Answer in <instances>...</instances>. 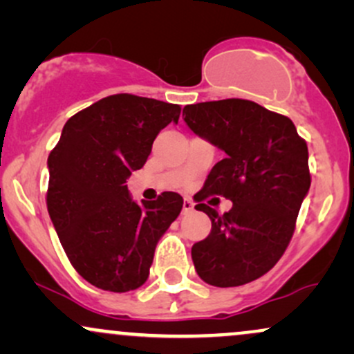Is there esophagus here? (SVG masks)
I'll list each match as a JSON object with an SVG mask.
<instances>
[{"instance_id":"esophagus-1","label":"esophagus","mask_w":354,"mask_h":354,"mask_svg":"<svg viewBox=\"0 0 354 354\" xmlns=\"http://www.w3.org/2000/svg\"><path fill=\"white\" fill-rule=\"evenodd\" d=\"M193 208H194V203L191 201V200H188V198H185V201H183V213H191V211H193Z\"/></svg>"}]
</instances>
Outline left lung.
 I'll return each instance as SVG.
<instances>
[{"label": "left lung", "instance_id": "obj_1", "mask_svg": "<svg viewBox=\"0 0 354 354\" xmlns=\"http://www.w3.org/2000/svg\"><path fill=\"white\" fill-rule=\"evenodd\" d=\"M183 116L194 135L225 151L194 194V208L211 219V233L191 248L196 273L218 288L254 281L278 263L293 236L311 185L306 141L290 118L254 101L188 104ZM211 194L231 199L234 208L218 215L204 203Z\"/></svg>", "mask_w": 354, "mask_h": 354}]
</instances>
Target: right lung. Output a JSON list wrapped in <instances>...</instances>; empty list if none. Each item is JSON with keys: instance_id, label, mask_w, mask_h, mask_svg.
Returning <instances> with one entry per match:
<instances>
[{"instance_id": "add662e5", "label": "right lung", "mask_w": 354, "mask_h": 354, "mask_svg": "<svg viewBox=\"0 0 354 354\" xmlns=\"http://www.w3.org/2000/svg\"><path fill=\"white\" fill-rule=\"evenodd\" d=\"M180 113V104L153 98L106 96L66 121L48 156L53 226L73 268L100 290L126 293L145 284L158 241L180 214L178 193L138 205L126 186Z\"/></svg>"}]
</instances>
